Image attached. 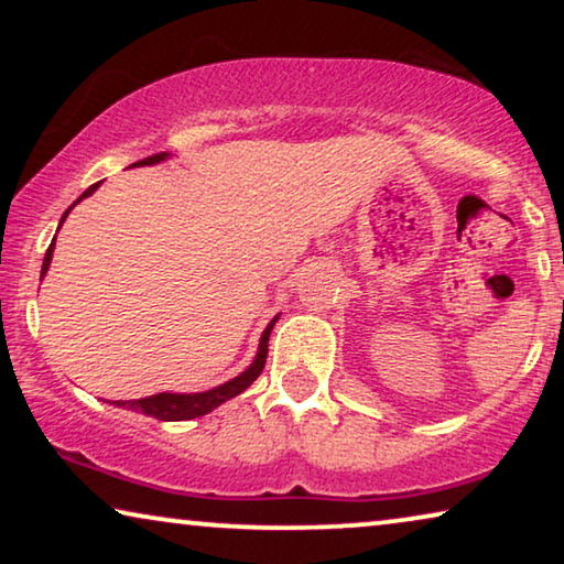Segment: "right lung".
<instances>
[{"instance_id": "obj_1", "label": "right lung", "mask_w": 564, "mask_h": 564, "mask_svg": "<svg viewBox=\"0 0 564 564\" xmlns=\"http://www.w3.org/2000/svg\"><path fill=\"white\" fill-rule=\"evenodd\" d=\"M166 153H153V156L143 159V161H135L133 166H145V164H159V161H164ZM99 187L97 184H91V187L84 192V195L76 199L74 205H79L84 197H89L91 192H95ZM72 205V207H74ZM72 207L64 213V218H61V223L66 220V215L72 213ZM56 241V238H53ZM51 257H53V243L48 246V251H45V259H43V274L48 272L51 267ZM276 318L269 323L264 334H261V341H259V354L257 359H253V365L246 369L243 375L234 377V380L220 384V388H213L207 392H189V395H176V392H159V395H151V398H141V400H118V408H128V411H138V413H145V415H153V419L159 421H189V419H197V415H205L210 413L213 408H218L220 403H226V400L236 398L238 392H243L249 384L257 380V377L261 375V369H264L267 365V351H269V334H272Z\"/></svg>"}]
</instances>
